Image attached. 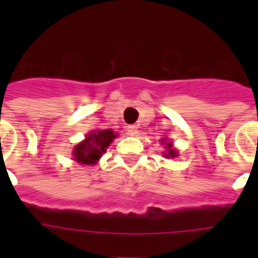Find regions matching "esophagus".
Returning <instances> with one entry per match:
<instances>
[{
    "instance_id": "esophagus-1",
    "label": "esophagus",
    "mask_w": 258,
    "mask_h": 258,
    "mask_svg": "<svg viewBox=\"0 0 258 258\" xmlns=\"http://www.w3.org/2000/svg\"><path fill=\"white\" fill-rule=\"evenodd\" d=\"M125 131H127V134H128V135H137V133H138L137 125H128V127L125 128Z\"/></svg>"
}]
</instances>
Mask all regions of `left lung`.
Masks as SVG:
<instances>
[{
    "instance_id": "obj_1",
    "label": "left lung",
    "mask_w": 258,
    "mask_h": 258,
    "mask_svg": "<svg viewBox=\"0 0 258 258\" xmlns=\"http://www.w3.org/2000/svg\"><path fill=\"white\" fill-rule=\"evenodd\" d=\"M161 143L162 145L165 143V146H166V151L163 153V155H165L166 158H175L176 155H178V151H176V150L172 147L171 142H167V141H165V139H162Z\"/></svg>"
}]
</instances>
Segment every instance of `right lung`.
Instances as JSON below:
<instances>
[{"instance_id":"obj_1","label":"right lung","mask_w":258,"mask_h":258,"mask_svg":"<svg viewBox=\"0 0 258 258\" xmlns=\"http://www.w3.org/2000/svg\"><path fill=\"white\" fill-rule=\"evenodd\" d=\"M115 138L116 134L112 130L92 131L87 135L84 141L75 146V161L82 165H95Z\"/></svg>"}]
</instances>
